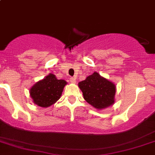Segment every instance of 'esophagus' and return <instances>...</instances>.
Instances as JSON below:
<instances>
[{
	"instance_id": "obj_1",
	"label": "esophagus",
	"mask_w": 155,
	"mask_h": 155,
	"mask_svg": "<svg viewBox=\"0 0 155 155\" xmlns=\"http://www.w3.org/2000/svg\"><path fill=\"white\" fill-rule=\"evenodd\" d=\"M70 81H71V83H76V78L74 77H71L70 78Z\"/></svg>"
}]
</instances>
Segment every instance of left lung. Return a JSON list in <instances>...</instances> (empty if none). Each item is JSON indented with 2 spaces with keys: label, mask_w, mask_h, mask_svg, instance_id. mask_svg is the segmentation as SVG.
<instances>
[{
  "label": "left lung",
  "mask_w": 155,
  "mask_h": 155,
  "mask_svg": "<svg viewBox=\"0 0 155 155\" xmlns=\"http://www.w3.org/2000/svg\"><path fill=\"white\" fill-rule=\"evenodd\" d=\"M79 87L87 102L98 110L111 106L115 101V84L98 73L94 72L85 80L80 81Z\"/></svg>",
  "instance_id": "8db88e82"
}]
</instances>
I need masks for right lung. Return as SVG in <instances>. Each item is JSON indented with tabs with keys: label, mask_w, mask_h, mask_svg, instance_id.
Listing matches in <instances>:
<instances>
[{
	"label": "right lung",
	"mask_w": 155,
	"mask_h": 155,
	"mask_svg": "<svg viewBox=\"0 0 155 155\" xmlns=\"http://www.w3.org/2000/svg\"><path fill=\"white\" fill-rule=\"evenodd\" d=\"M66 84L63 79H57L51 74L31 88L30 96L38 106L48 107L59 99Z\"/></svg>",
	"instance_id": "right-lung-1"
}]
</instances>
